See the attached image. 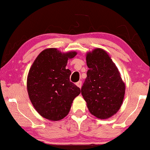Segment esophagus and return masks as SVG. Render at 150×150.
<instances>
[{
	"label": "esophagus",
	"mask_w": 150,
	"mask_h": 150,
	"mask_svg": "<svg viewBox=\"0 0 150 150\" xmlns=\"http://www.w3.org/2000/svg\"><path fill=\"white\" fill-rule=\"evenodd\" d=\"M76 85H77L78 87L81 88V86H82V81H78V82H77V83H76Z\"/></svg>",
	"instance_id": "1"
}]
</instances>
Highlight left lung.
Here are the masks:
<instances>
[{"instance_id": "obj_1", "label": "left lung", "mask_w": 150, "mask_h": 150, "mask_svg": "<svg viewBox=\"0 0 150 150\" xmlns=\"http://www.w3.org/2000/svg\"><path fill=\"white\" fill-rule=\"evenodd\" d=\"M86 60L88 70L81 94L93 115L107 119L120 109L125 85L117 67L105 50L96 48L87 53Z\"/></svg>"}]
</instances>
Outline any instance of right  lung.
Here are the masks:
<instances>
[{"instance_id":"obj_1","label":"right lung","mask_w":150,"mask_h":150,"mask_svg":"<svg viewBox=\"0 0 150 150\" xmlns=\"http://www.w3.org/2000/svg\"><path fill=\"white\" fill-rule=\"evenodd\" d=\"M76 55L75 52L63 54L56 48H49L42 51L33 63L28 75L27 89L33 106L42 117L62 120L80 94V88L70 81L71 72L65 68L68 59Z\"/></svg>"}]
</instances>
